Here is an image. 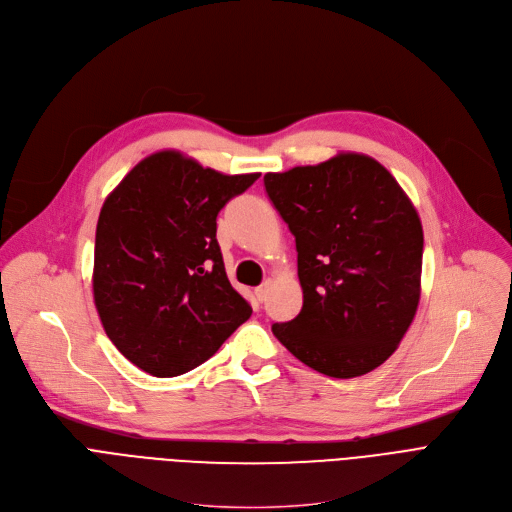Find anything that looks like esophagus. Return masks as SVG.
<instances>
[{
	"instance_id": "obj_1",
	"label": "esophagus",
	"mask_w": 512,
	"mask_h": 512,
	"mask_svg": "<svg viewBox=\"0 0 512 512\" xmlns=\"http://www.w3.org/2000/svg\"><path fill=\"white\" fill-rule=\"evenodd\" d=\"M269 288H271V284H269V282H265V284H261L259 288H255V296H257V300H259V302H265V300H267V296H269Z\"/></svg>"
}]
</instances>
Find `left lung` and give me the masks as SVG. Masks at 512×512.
<instances>
[{"label": "left lung", "mask_w": 512, "mask_h": 512, "mask_svg": "<svg viewBox=\"0 0 512 512\" xmlns=\"http://www.w3.org/2000/svg\"><path fill=\"white\" fill-rule=\"evenodd\" d=\"M265 191L296 238L302 309L271 331L333 379L381 366L410 329L424 232L410 197L366 154L267 173Z\"/></svg>", "instance_id": "1"}]
</instances>
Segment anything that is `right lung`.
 Here are the masks:
<instances>
[{
    "label": "right lung",
    "mask_w": 512,
    "mask_h": 512,
    "mask_svg": "<svg viewBox=\"0 0 512 512\" xmlns=\"http://www.w3.org/2000/svg\"><path fill=\"white\" fill-rule=\"evenodd\" d=\"M257 179L162 150L135 164L102 203L96 311L115 348L152 377L203 364L251 317V304L228 282L216 218Z\"/></svg>",
    "instance_id": "obj_1"
}]
</instances>
